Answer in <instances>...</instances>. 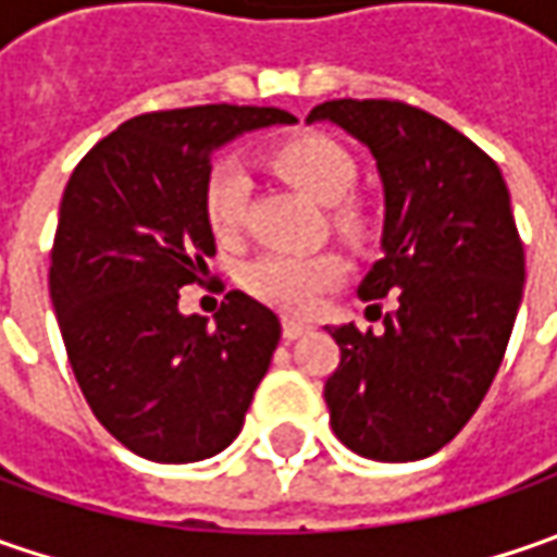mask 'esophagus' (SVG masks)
Masks as SVG:
<instances>
[{"label":"esophagus","instance_id":"34e87169","mask_svg":"<svg viewBox=\"0 0 557 557\" xmlns=\"http://www.w3.org/2000/svg\"><path fill=\"white\" fill-rule=\"evenodd\" d=\"M304 332H310V322H304V319H282V334L288 341H297Z\"/></svg>","mask_w":557,"mask_h":557}]
</instances>
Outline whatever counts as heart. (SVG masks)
Returning <instances> with one entry per match:
<instances>
[{"instance_id":"obj_1","label":"heart","mask_w":557,"mask_h":557,"mask_svg":"<svg viewBox=\"0 0 557 557\" xmlns=\"http://www.w3.org/2000/svg\"><path fill=\"white\" fill-rule=\"evenodd\" d=\"M269 163L278 176L297 185L312 201L332 207V220L341 232L359 228L356 203L344 201L356 183V163L350 151L322 133L294 136L272 148ZM247 207V173L238 161H220L203 185V213L210 228L220 238L238 235ZM347 275V263L334 250L319 253H260L242 267V288L282 312L312 310L325 290L341 285Z\"/></svg>"}]
</instances>
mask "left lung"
I'll use <instances>...</instances> for the list:
<instances>
[{
  "label": "left lung",
  "instance_id": "left-lung-1",
  "mask_svg": "<svg viewBox=\"0 0 557 557\" xmlns=\"http://www.w3.org/2000/svg\"><path fill=\"white\" fill-rule=\"evenodd\" d=\"M334 123L374 158L384 188L381 260L362 300L396 297L384 329H329L341 366L325 381L337 440L374 461L434 456L478 412L524 294V245L499 166L459 129L387 98H337Z\"/></svg>",
  "mask_w": 557,
  "mask_h": 557
}]
</instances>
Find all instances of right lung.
Wrapping results in <instances>:
<instances>
[{
    "mask_svg": "<svg viewBox=\"0 0 557 557\" xmlns=\"http://www.w3.org/2000/svg\"><path fill=\"white\" fill-rule=\"evenodd\" d=\"M294 114L201 104L126 120L76 163L54 232L49 290L89 409L136 456L201 461L238 437L278 347L275 312L228 290L213 325L180 288L216 253L203 213L210 158Z\"/></svg>",
    "mask_w": 557,
    "mask_h": 557,
    "instance_id": "obj_1",
    "label": "right lung"
}]
</instances>
